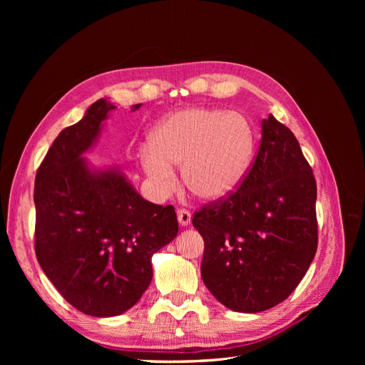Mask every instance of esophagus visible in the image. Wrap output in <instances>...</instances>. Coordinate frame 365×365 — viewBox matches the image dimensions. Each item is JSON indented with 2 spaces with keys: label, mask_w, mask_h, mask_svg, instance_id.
Segmentation results:
<instances>
[{
  "label": "esophagus",
  "mask_w": 365,
  "mask_h": 365,
  "mask_svg": "<svg viewBox=\"0 0 365 365\" xmlns=\"http://www.w3.org/2000/svg\"><path fill=\"white\" fill-rule=\"evenodd\" d=\"M178 220H180V225L181 227L189 225L190 220H192V215H190L189 210H184V208L178 210Z\"/></svg>",
  "instance_id": "1"
}]
</instances>
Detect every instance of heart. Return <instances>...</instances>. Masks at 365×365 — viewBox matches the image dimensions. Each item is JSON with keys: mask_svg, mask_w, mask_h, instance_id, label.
I'll use <instances>...</instances> for the list:
<instances>
[{"mask_svg": "<svg viewBox=\"0 0 365 365\" xmlns=\"http://www.w3.org/2000/svg\"><path fill=\"white\" fill-rule=\"evenodd\" d=\"M256 153V129L236 111L187 108L165 117L153 130L140 160L157 195L176 189L173 168H181L187 189L204 201L233 193Z\"/></svg>", "mask_w": 365, "mask_h": 365, "instance_id": "b5f03b06", "label": "heart"}]
</instances>
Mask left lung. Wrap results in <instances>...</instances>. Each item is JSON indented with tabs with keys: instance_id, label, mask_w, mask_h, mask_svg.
I'll return each instance as SVG.
<instances>
[{
	"instance_id": "1",
	"label": "left lung",
	"mask_w": 365,
	"mask_h": 365,
	"mask_svg": "<svg viewBox=\"0 0 365 365\" xmlns=\"http://www.w3.org/2000/svg\"><path fill=\"white\" fill-rule=\"evenodd\" d=\"M315 201V178L298 140L269 114L239 189L192 220L204 239L202 280L219 303L256 314L291 295L317 252Z\"/></svg>"
}]
</instances>
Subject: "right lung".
Wrapping results in <instances>:
<instances>
[{
    "label": "right lung",
    "mask_w": 365,
    "mask_h": 365,
    "mask_svg": "<svg viewBox=\"0 0 365 365\" xmlns=\"http://www.w3.org/2000/svg\"><path fill=\"white\" fill-rule=\"evenodd\" d=\"M115 108L98 98L61 132L39 165L33 196L42 271L77 311L102 318L140 300L152 280V256L178 235L172 205L146 201L117 165L98 169L83 157Z\"/></svg>",
    "instance_id": "obj_1"
}]
</instances>
